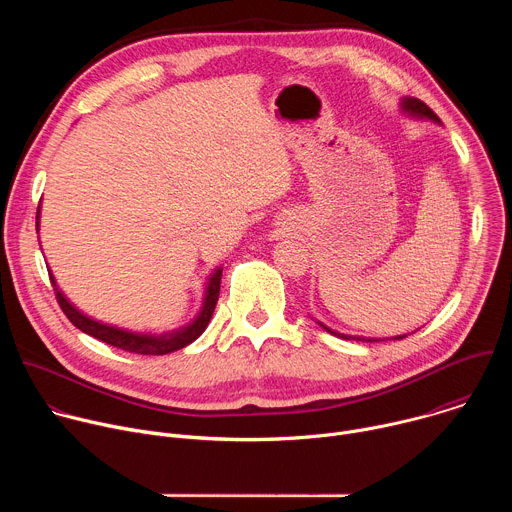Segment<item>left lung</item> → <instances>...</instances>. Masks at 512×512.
<instances>
[{
	"mask_svg": "<svg viewBox=\"0 0 512 512\" xmlns=\"http://www.w3.org/2000/svg\"><path fill=\"white\" fill-rule=\"evenodd\" d=\"M401 111L403 113H407V115H411V117H419V119H431L433 123H440V117H437L423 101H419V99H415V97H403L401 99ZM326 332H330V334H334V336H338V338H346V340H362V342H379V340H383V338H360V336H346V334H340V332H334V330H330L328 326H324L322 322H318ZM407 334H401V336H393V340H401V338H405Z\"/></svg>",
	"mask_w": 512,
	"mask_h": 512,
	"instance_id": "left-lung-1",
	"label": "left lung"
}]
</instances>
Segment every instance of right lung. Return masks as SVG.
<instances>
[{
    "label": "right lung",
    "mask_w": 512,
    "mask_h": 512,
    "mask_svg": "<svg viewBox=\"0 0 512 512\" xmlns=\"http://www.w3.org/2000/svg\"><path fill=\"white\" fill-rule=\"evenodd\" d=\"M38 221H40V208L36 212V231L40 227ZM221 275H223V267H216L214 273L208 277L206 291H204V302H202V308H200L198 316L190 324H186L178 330H172V332H164V334L129 332V330H123V328H115V326L91 320L85 314H81L75 306H72L64 298V294L58 289L52 273H50V281H52L54 294H56V300H58L62 312L66 314V318L72 324H75L79 330H83L85 334H89L97 340H103L105 344H111V346H117L121 350L133 352V354H170L174 350H180V348L188 346L190 342H194L206 330V326L212 318V312L216 308V302H218V291H221Z\"/></svg>",
    "instance_id": "1"
}]
</instances>
